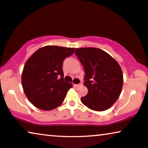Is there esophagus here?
<instances>
[{"label":"esophagus","mask_w":148,"mask_h":148,"mask_svg":"<svg viewBox=\"0 0 148 148\" xmlns=\"http://www.w3.org/2000/svg\"><path fill=\"white\" fill-rule=\"evenodd\" d=\"M81 85H82V83H80V84H74V86H76V87H78V86H81Z\"/></svg>","instance_id":"1"}]
</instances>
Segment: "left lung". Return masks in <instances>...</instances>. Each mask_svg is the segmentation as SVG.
<instances>
[{"label": "left lung", "mask_w": 148, "mask_h": 148, "mask_svg": "<svg viewBox=\"0 0 148 148\" xmlns=\"http://www.w3.org/2000/svg\"><path fill=\"white\" fill-rule=\"evenodd\" d=\"M75 53L84 67V85L88 88L81 102L95 111L109 109L119 97L123 85V74L119 63L97 48L76 49Z\"/></svg>", "instance_id": "1"}]
</instances>
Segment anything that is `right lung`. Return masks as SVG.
<instances>
[{"label": "right lung", "mask_w": 148, "mask_h": 148, "mask_svg": "<svg viewBox=\"0 0 148 148\" xmlns=\"http://www.w3.org/2000/svg\"><path fill=\"white\" fill-rule=\"evenodd\" d=\"M74 52V48L49 45L38 49L25 62L21 84L35 107L51 110L64 101L72 84L64 81L62 66L65 59Z\"/></svg>", "instance_id": "obj_1"}]
</instances>
